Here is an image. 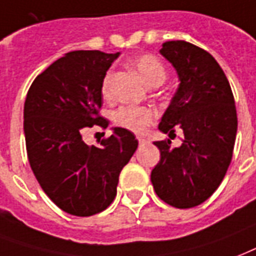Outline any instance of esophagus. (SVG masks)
<instances>
[{
	"label": "esophagus",
	"instance_id": "esophagus-1",
	"mask_svg": "<svg viewBox=\"0 0 256 256\" xmlns=\"http://www.w3.org/2000/svg\"><path fill=\"white\" fill-rule=\"evenodd\" d=\"M138 142H140V144H146V140L145 138H142V136H138Z\"/></svg>",
	"mask_w": 256,
	"mask_h": 256
}]
</instances>
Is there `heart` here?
Masks as SVG:
<instances>
[{
    "label": "heart",
    "mask_w": 256,
    "mask_h": 256,
    "mask_svg": "<svg viewBox=\"0 0 256 256\" xmlns=\"http://www.w3.org/2000/svg\"><path fill=\"white\" fill-rule=\"evenodd\" d=\"M132 67L138 72L141 79L146 84L153 86L162 84L166 79V70L164 67L157 56L146 54L136 56L130 62ZM111 79L112 71H107L103 78L102 92L104 96H108L111 91ZM114 120L122 128L136 132H142L156 120V112L150 107H120L115 111Z\"/></svg>",
    "instance_id": "1"
}]
</instances>
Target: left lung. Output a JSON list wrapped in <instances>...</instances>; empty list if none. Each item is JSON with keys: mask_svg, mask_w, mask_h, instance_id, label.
<instances>
[{"mask_svg": "<svg viewBox=\"0 0 256 256\" xmlns=\"http://www.w3.org/2000/svg\"><path fill=\"white\" fill-rule=\"evenodd\" d=\"M160 54L180 84L158 130L170 134L180 126L184 141L178 148L170 140L153 142L161 158L150 178L161 200L184 210L206 202L223 181L236 140V108L227 76L206 50L177 40L164 42Z\"/></svg>", "mask_w": 256, "mask_h": 256, "instance_id": "1", "label": "left lung"}]
</instances>
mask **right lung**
Masks as SVG:
<instances>
[{"mask_svg": "<svg viewBox=\"0 0 256 256\" xmlns=\"http://www.w3.org/2000/svg\"><path fill=\"white\" fill-rule=\"evenodd\" d=\"M100 50H74L33 80L24 104L28 160L42 190L75 216L99 214L114 202L120 173L138 148L132 132L112 128L100 146L83 141L84 128L108 126L98 115L103 78L118 58Z\"/></svg>", "mask_w": 256, "mask_h": 256, "instance_id": "obj_1", "label": "right lung"}]
</instances>
